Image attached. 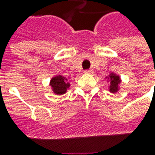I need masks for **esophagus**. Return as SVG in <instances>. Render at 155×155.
Returning a JSON list of instances; mask_svg holds the SVG:
<instances>
[{"instance_id": "1", "label": "esophagus", "mask_w": 155, "mask_h": 155, "mask_svg": "<svg viewBox=\"0 0 155 155\" xmlns=\"http://www.w3.org/2000/svg\"><path fill=\"white\" fill-rule=\"evenodd\" d=\"M84 73H86V74H91V73H92V70H91V69L85 70V71H84Z\"/></svg>"}]
</instances>
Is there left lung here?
Listing matches in <instances>:
<instances>
[{
    "label": "left lung",
    "mask_w": 155,
    "mask_h": 155,
    "mask_svg": "<svg viewBox=\"0 0 155 155\" xmlns=\"http://www.w3.org/2000/svg\"><path fill=\"white\" fill-rule=\"evenodd\" d=\"M110 91L111 92H116L118 90V84L121 82L120 81V78L118 76H116L115 74H110Z\"/></svg>",
    "instance_id": "1"
}]
</instances>
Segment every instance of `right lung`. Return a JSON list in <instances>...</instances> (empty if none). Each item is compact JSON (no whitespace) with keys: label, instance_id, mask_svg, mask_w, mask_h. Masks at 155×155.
I'll return each instance as SVG.
<instances>
[{"label":"right lung","instance_id":"add662e5","mask_svg":"<svg viewBox=\"0 0 155 155\" xmlns=\"http://www.w3.org/2000/svg\"><path fill=\"white\" fill-rule=\"evenodd\" d=\"M51 86L52 87L54 92L58 95H61L66 92L67 88L70 86V84L67 83L66 79L63 78L62 76H57L54 77L51 80Z\"/></svg>","mask_w":155,"mask_h":155}]
</instances>
